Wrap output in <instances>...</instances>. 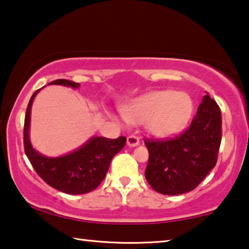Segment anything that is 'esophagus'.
I'll return each mask as SVG.
<instances>
[{"label":"esophagus","instance_id":"obj_1","mask_svg":"<svg viewBox=\"0 0 249 249\" xmlns=\"http://www.w3.org/2000/svg\"><path fill=\"white\" fill-rule=\"evenodd\" d=\"M140 144V139L136 136H129L127 138V145L128 146H137Z\"/></svg>","mask_w":249,"mask_h":249}]
</instances>
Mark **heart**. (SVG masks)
<instances>
[{
	"instance_id": "obj_1",
	"label": "heart",
	"mask_w": 249,
	"mask_h": 249,
	"mask_svg": "<svg viewBox=\"0 0 249 249\" xmlns=\"http://www.w3.org/2000/svg\"><path fill=\"white\" fill-rule=\"evenodd\" d=\"M193 101L185 92L156 90L130 100L121 109L124 120L143 124L157 138H170L184 130L193 113Z\"/></svg>"
}]
</instances>
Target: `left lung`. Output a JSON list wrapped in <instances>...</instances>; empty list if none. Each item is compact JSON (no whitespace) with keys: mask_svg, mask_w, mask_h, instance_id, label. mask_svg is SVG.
Wrapping results in <instances>:
<instances>
[{"mask_svg":"<svg viewBox=\"0 0 249 249\" xmlns=\"http://www.w3.org/2000/svg\"><path fill=\"white\" fill-rule=\"evenodd\" d=\"M221 140V110L206 92L184 132L171 140L145 141L149 151L146 181L164 195L190 192L216 164Z\"/></svg>","mask_w":249,"mask_h":249,"instance_id":"1","label":"left lung"}]
</instances>
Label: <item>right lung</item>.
<instances>
[{"label":"right lung","instance_id":"obj_1","mask_svg":"<svg viewBox=\"0 0 249 249\" xmlns=\"http://www.w3.org/2000/svg\"><path fill=\"white\" fill-rule=\"evenodd\" d=\"M48 85L74 89L80 86V84L67 79H57ZM40 89L31 97L24 122V150L28 160L39 177L60 192L71 195L91 192L103 182L112 158L124 148L127 139L124 137L115 140L105 137H91L74 151L59 157H46L36 151L30 138L31 112L33 101Z\"/></svg>","mask_w":249,"mask_h":249}]
</instances>
